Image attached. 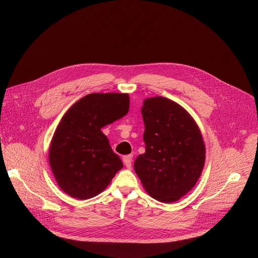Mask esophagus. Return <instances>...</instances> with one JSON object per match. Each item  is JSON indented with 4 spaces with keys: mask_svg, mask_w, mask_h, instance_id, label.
I'll return each mask as SVG.
<instances>
[{
    "mask_svg": "<svg viewBox=\"0 0 258 258\" xmlns=\"http://www.w3.org/2000/svg\"><path fill=\"white\" fill-rule=\"evenodd\" d=\"M122 161L123 163L125 164V166L127 168H131L132 167V162H133V155H126L122 158Z\"/></svg>",
    "mask_w": 258,
    "mask_h": 258,
    "instance_id": "1",
    "label": "esophagus"
}]
</instances>
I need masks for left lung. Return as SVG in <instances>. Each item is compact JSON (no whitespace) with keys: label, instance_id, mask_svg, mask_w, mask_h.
<instances>
[{"label":"left lung","instance_id":"left-lung-1","mask_svg":"<svg viewBox=\"0 0 258 258\" xmlns=\"http://www.w3.org/2000/svg\"><path fill=\"white\" fill-rule=\"evenodd\" d=\"M141 111L146 152L136 158L135 171L154 199L174 202L201 175L205 162L201 132L186 110L167 98L146 99Z\"/></svg>","mask_w":258,"mask_h":258}]
</instances>
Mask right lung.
<instances>
[{
  "label": "right lung",
  "mask_w": 258,
  "mask_h": 258,
  "mask_svg": "<svg viewBox=\"0 0 258 258\" xmlns=\"http://www.w3.org/2000/svg\"><path fill=\"white\" fill-rule=\"evenodd\" d=\"M127 94H89L73 104L53 136L49 161L58 186L80 200L103 192L123 164L101 128L123 117Z\"/></svg>",
  "instance_id": "obj_1"
}]
</instances>
